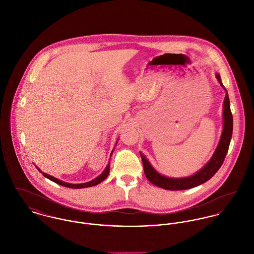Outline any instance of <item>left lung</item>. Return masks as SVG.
<instances>
[{"label":"left lung","mask_w":254,"mask_h":254,"mask_svg":"<svg viewBox=\"0 0 254 254\" xmlns=\"http://www.w3.org/2000/svg\"><path fill=\"white\" fill-rule=\"evenodd\" d=\"M216 78L220 82V85L226 90V97L224 100V128L223 132L221 135V139L219 142V145L214 153L213 157L211 160L204 166L198 173L191 177L188 178H183V179H170L167 177H164L157 173L148 162V160L145 158V156L140 153L141 160L143 163V169H144V174L147 178V180L152 183L153 185L169 190H189L194 187H197L199 185H202L208 180H210L216 173L217 171L221 168L225 157L229 150L231 138H232V133H233V115L231 112L230 108V99L229 95L227 92V89L225 86L222 84L220 75L217 73Z\"/></svg>","instance_id":"obj_1"}]
</instances>
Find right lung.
<instances>
[{
    "mask_svg": "<svg viewBox=\"0 0 254 254\" xmlns=\"http://www.w3.org/2000/svg\"><path fill=\"white\" fill-rule=\"evenodd\" d=\"M109 172H110V163L107 165L106 169L104 170V172L102 173L99 177H97L96 179H94V180L91 181V182H88V183H85V184H77V185L67 184V183L62 182V181H60V180H58V179H56V178H54V177H52V176H49V175H47V174H45V173H42V172H41V173L43 174L44 177H46L47 179H49L50 181L56 183V184H58V185H60V186H63V187H65V188H69V189H84V188L94 187V186L100 184L101 182H103V181L108 177Z\"/></svg>",
    "mask_w": 254,
    "mask_h": 254,
    "instance_id": "obj_1",
    "label": "right lung"
}]
</instances>
